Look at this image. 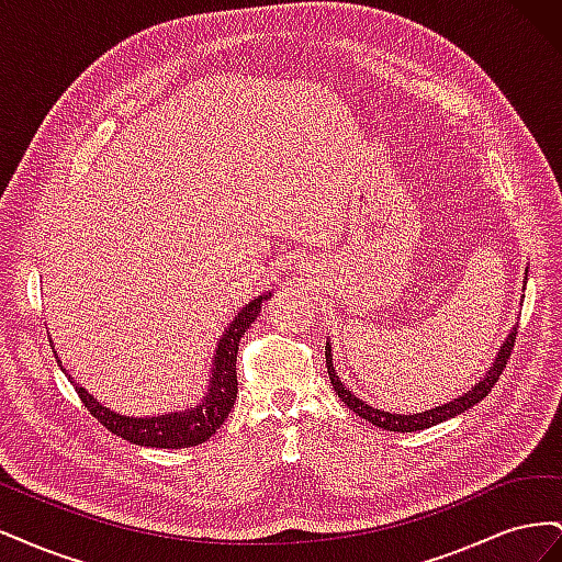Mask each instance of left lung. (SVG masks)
<instances>
[{"label": "left lung", "instance_id": "left-lung-1", "mask_svg": "<svg viewBox=\"0 0 562 562\" xmlns=\"http://www.w3.org/2000/svg\"><path fill=\"white\" fill-rule=\"evenodd\" d=\"M514 345H516V333L508 335V339L504 342V347L499 349L497 359H495V363H492L490 372H487V375H485L479 384H475V386L469 391V394L454 398V401L448 403V405H438L436 411L419 413V415H391V413H384V411H375V407H370V405L363 403L361 398H356V396L351 394V391H349L342 382H339V378H337V372H335V368H333V359H330V345H328V349H326V366H328V375H330V384H333V389H335V394L345 401V405L349 407V411H353L356 415L363 417L366 422L375 424V427H380V429L407 434V431L429 429V427H434V424H438V422H446V419H450V417H454V415H462L464 411H469L471 405L483 401V398L490 394V389L497 384L499 375H502L504 368H506V361L512 359Z\"/></svg>", "mask_w": 562, "mask_h": 562}]
</instances>
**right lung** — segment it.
<instances>
[{
  "instance_id": "1",
  "label": "right lung",
  "mask_w": 562,
  "mask_h": 562,
  "mask_svg": "<svg viewBox=\"0 0 562 562\" xmlns=\"http://www.w3.org/2000/svg\"><path fill=\"white\" fill-rule=\"evenodd\" d=\"M267 295H260L258 300H252L250 304L241 310V314L236 316L225 337L220 339L217 351H215V368H213V378H211V389L203 403H199L194 411H184V413H173V415H161V417H124L116 415L108 407L100 405L87 389L72 382V378L67 375V370L63 372L67 380L72 382L75 391L79 394L81 403L89 407V413L103 424L105 429L112 434L122 436L128 443L135 446H147V448H166V450H180V448H192L209 440L223 422L229 417L234 401H236V391H239V380H236V351H239V342L244 333L250 328V323L258 318L262 302Z\"/></svg>"
}]
</instances>
